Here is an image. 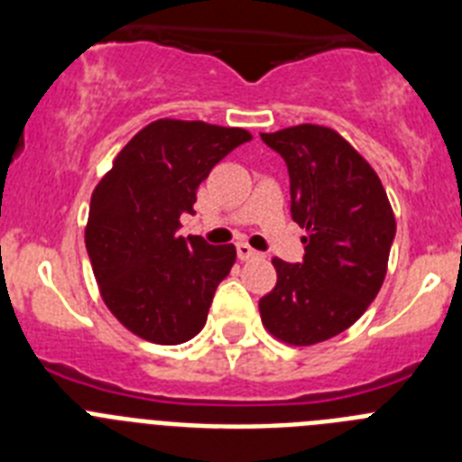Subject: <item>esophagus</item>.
<instances>
[{
  "label": "esophagus",
  "mask_w": 462,
  "mask_h": 462,
  "mask_svg": "<svg viewBox=\"0 0 462 462\" xmlns=\"http://www.w3.org/2000/svg\"><path fill=\"white\" fill-rule=\"evenodd\" d=\"M236 252H238V259L240 261H247V259H252V256H259V252L252 250V247L247 243H238V245H236Z\"/></svg>",
  "instance_id": "esophagus-1"
}]
</instances>
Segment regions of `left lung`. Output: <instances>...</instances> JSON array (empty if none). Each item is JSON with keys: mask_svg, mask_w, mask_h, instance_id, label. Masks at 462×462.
I'll list each match as a JSON object with an SVG mask.
<instances>
[{"mask_svg": "<svg viewBox=\"0 0 462 462\" xmlns=\"http://www.w3.org/2000/svg\"><path fill=\"white\" fill-rule=\"evenodd\" d=\"M287 162L291 217L305 228L303 263L273 259L277 284L259 300L277 340L310 346L368 310L389 266L395 217L373 166L336 129L296 125L261 134Z\"/></svg>", "mask_w": 462, "mask_h": 462, "instance_id": "1", "label": "left lung"}]
</instances>
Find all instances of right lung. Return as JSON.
<instances>
[{
    "label": "right lung",
    "mask_w": 462,
    "mask_h": 462,
    "mask_svg": "<svg viewBox=\"0 0 462 462\" xmlns=\"http://www.w3.org/2000/svg\"><path fill=\"white\" fill-rule=\"evenodd\" d=\"M247 141L240 126L164 117L143 126L94 187L85 247L106 308L134 336L180 345L206 326L236 247L182 238L180 215L194 212L212 166Z\"/></svg>",
    "instance_id": "right-lung-1"
}]
</instances>
